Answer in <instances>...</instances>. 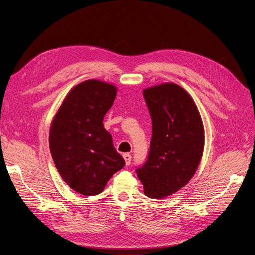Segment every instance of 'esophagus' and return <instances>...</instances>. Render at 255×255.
<instances>
[{"label": "esophagus", "instance_id": "34e87169", "mask_svg": "<svg viewBox=\"0 0 255 255\" xmlns=\"http://www.w3.org/2000/svg\"><path fill=\"white\" fill-rule=\"evenodd\" d=\"M124 158H125V161H126V164L129 165L130 164V161H131L130 154H128V152H126V154H124Z\"/></svg>", "mask_w": 255, "mask_h": 255}]
</instances>
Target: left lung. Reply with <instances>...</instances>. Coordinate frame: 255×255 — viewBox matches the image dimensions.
Masks as SVG:
<instances>
[{
	"label": "left lung",
	"instance_id": "1",
	"mask_svg": "<svg viewBox=\"0 0 255 255\" xmlns=\"http://www.w3.org/2000/svg\"><path fill=\"white\" fill-rule=\"evenodd\" d=\"M151 117L147 160L136 169L145 196L163 199L184 187L196 174L204 149V127L195 101L174 83L147 88Z\"/></svg>",
	"mask_w": 255,
	"mask_h": 255
}]
</instances>
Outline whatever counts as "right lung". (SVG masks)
Here are the masks:
<instances>
[{
  "label": "right lung",
  "instance_id": "obj_1",
  "mask_svg": "<svg viewBox=\"0 0 255 255\" xmlns=\"http://www.w3.org/2000/svg\"><path fill=\"white\" fill-rule=\"evenodd\" d=\"M117 88L97 79L75 86L50 127L49 146L63 180L76 192L96 196L126 162L104 127Z\"/></svg>",
  "mask_w": 255,
  "mask_h": 255
}]
</instances>
